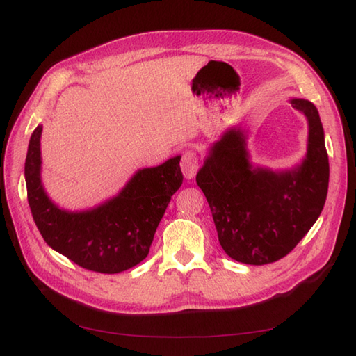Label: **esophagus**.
<instances>
[{
	"label": "esophagus",
	"mask_w": 356,
	"mask_h": 356,
	"mask_svg": "<svg viewBox=\"0 0 356 356\" xmlns=\"http://www.w3.org/2000/svg\"><path fill=\"white\" fill-rule=\"evenodd\" d=\"M180 168H182L184 176L186 179H193L199 170V157L194 151H185L180 161Z\"/></svg>",
	"instance_id": "obj_1"
}]
</instances>
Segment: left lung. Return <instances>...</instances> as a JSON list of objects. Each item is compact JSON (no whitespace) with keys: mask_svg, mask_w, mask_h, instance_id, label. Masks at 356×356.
I'll return each mask as SVG.
<instances>
[{"mask_svg":"<svg viewBox=\"0 0 356 356\" xmlns=\"http://www.w3.org/2000/svg\"><path fill=\"white\" fill-rule=\"evenodd\" d=\"M307 119V153L291 170L254 165L246 133L229 128L211 145L195 182L213 213L218 241L231 259L274 263L289 254L320 217L329 186L323 124L312 102L289 101Z\"/></svg>","mask_w":356,"mask_h":356,"instance_id":"left-lung-1","label":"left lung"}]
</instances>
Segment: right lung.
<instances>
[{
	"instance_id": "1",
	"label": "right lung",
	"mask_w": 356,
	"mask_h": 356,
	"mask_svg": "<svg viewBox=\"0 0 356 356\" xmlns=\"http://www.w3.org/2000/svg\"><path fill=\"white\" fill-rule=\"evenodd\" d=\"M41 133L30 136L24 176L27 200L42 238L81 268L119 274L140 263L168 207L184 182L180 156L136 171L115 197L82 211L58 207L44 190Z\"/></svg>"
}]
</instances>
